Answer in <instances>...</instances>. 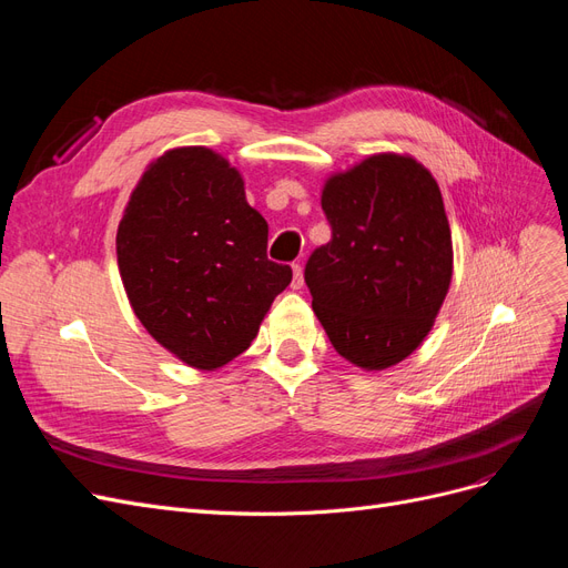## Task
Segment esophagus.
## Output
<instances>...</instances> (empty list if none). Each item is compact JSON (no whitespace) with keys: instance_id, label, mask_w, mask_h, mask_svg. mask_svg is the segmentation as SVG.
<instances>
[{"instance_id":"esophagus-1","label":"esophagus","mask_w":568,"mask_h":568,"mask_svg":"<svg viewBox=\"0 0 568 568\" xmlns=\"http://www.w3.org/2000/svg\"><path fill=\"white\" fill-rule=\"evenodd\" d=\"M291 286H294V288L303 286V267H301V263H294V282H291Z\"/></svg>"}]
</instances>
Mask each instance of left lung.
Returning a JSON list of instances; mask_svg holds the SVG:
<instances>
[{"label":"left lung","instance_id":"obj_1","mask_svg":"<svg viewBox=\"0 0 568 568\" xmlns=\"http://www.w3.org/2000/svg\"><path fill=\"white\" fill-rule=\"evenodd\" d=\"M332 239L305 263L313 311L338 355L398 365L432 332L453 280V236L428 170L376 153L326 180Z\"/></svg>","mask_w":568,"mask_h":568}]
</instances>
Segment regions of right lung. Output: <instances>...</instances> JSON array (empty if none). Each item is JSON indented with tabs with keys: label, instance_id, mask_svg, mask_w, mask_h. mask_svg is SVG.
Instances as JSON below:
<instances>
[{
	"label": "right lung",
	"instance_id": "obj_1",
	"mask_svg": "<svg viewBox=\"0 0 568 568\" xmlns=\"http://www.w3.org/2000/svg\"><path fill=\"white\" fill-rule=\"evenodd\" d=\"M115 251L134 315L196 369L242 355L291 282V267L267 257V222L239 170L205 146L165 151L146 168Z\"/></svg>",
	"mask_w": 568,
	"mask_h": 568
}]
</instances>
